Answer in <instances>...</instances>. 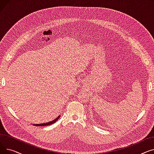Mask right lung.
<instances>
[{
	"mask_svg": "<svg viewBox=\"0 0 154 154\" xmlns=\"http://www.w3.org/2000/svg\"><path fill=\"white\" fill-rule=\"evenodd\" d=\"M60 117V115H59L55 119L52 120V121H50V122H46V123H44V124H33V125H35V126H46V125H51V124H53L54 123H55L57 120Z\"/></svg>",
	"mask_w": 154,
	"mask_h": 154,
	"instance_id": "add662e5",
	"label": "right lung"
}]
</instances>
